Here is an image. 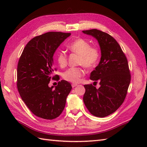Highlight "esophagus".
Masks as SVG:
<instances>
[{
	"instance_id": "esophagus-1",
	"label": "esophagus",
	"mask_w": 147,
	"mask_h": 147,
	"mask_svg": "<svg viewBox=\"0 0 147 147\" xmlns=\"http://www.w3.org/2000/svg\"><path fill=\"white\" fill-rule=\"evenodd\" d=\"M72 87H73V88H74V87H76V86H77V84H74V83H73L72 84Z\"/></svg>"
}]
</instances>
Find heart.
I'll use <instances>...</instances> for the list:
<instances>
[{
    "instance_id": "heart-1",
    "label": "heart",
    "mask_w": 147,
    "mask_h": 147,
    "mask_svg": "<svg viewBox=\"0 0 147 147\" xmlns=\"http://www.w3.org/2000/svg\"><path fill=\"white\" fill-rule=\"evenodd\" d=\"M68 49L72 52L80 55L78 64L83 65L87 69L95 67L98 64L100 57V51L96 47L91 46L87 40L79 38L73 40L67 46ZM58 64L61 67H64L67 63V55L64 52H59L56 55ZM85 71L82 67H71L63 73V78L67 82L78 83L81 78L84 76Z\"/></svg>"
}]
</instances>
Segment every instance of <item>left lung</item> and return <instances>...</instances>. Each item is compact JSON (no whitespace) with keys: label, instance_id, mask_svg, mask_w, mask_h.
Listing matches in <instances>:
<instances>
[{"label":"left lung","instance_id":"obj_1","mask_svg":"<svg viewBox=\"0 0 147 147\" xmlns=\"http://www.w3.org/2000/svg\"><path fill=\"white\" fill-rule=\"evenodd\" d=\"M83 33L96 38L101 51L100 61L90 76L100 86L84 85L83 102L92 115L104 117L114 113L126 98L131 81L128 63L120 45L108 33L96 29Z\"/></svg>","mask_w":147,"mask_h":147}]
</instances>
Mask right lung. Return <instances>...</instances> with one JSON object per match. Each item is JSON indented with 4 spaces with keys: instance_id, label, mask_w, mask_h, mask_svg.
<instances>
[{
    "instance_id": "right-lung-1",
    "label": "right lung",
    "mask_w": 147,
    "mask_h": 147,
    "mask_svg": "<svg viewBox=\"0 0 147 147\" xmlns=\"http://www.w3.org/2000/svg\"><path fill=\"white\" fill-rule=\"evenodd\" d=\"M71 35L52 32L35 36L22 52L17 68L18 90L23 102L37 117L54 119L65 107L72 89L71 84L61 80L53 89L54 86L49 87V83L54 71V53Z\"/></svg>"
}]
</instances>
